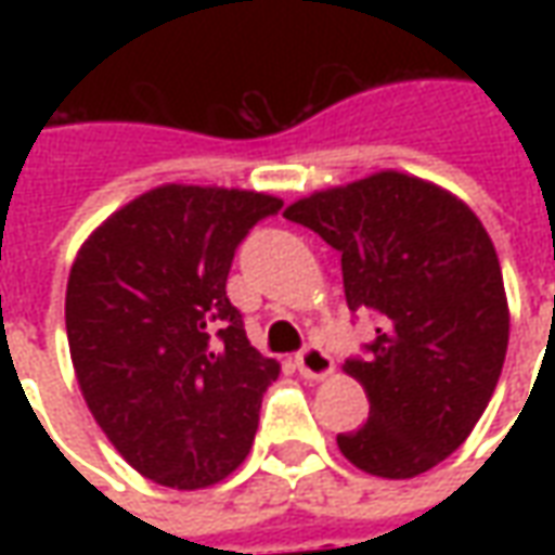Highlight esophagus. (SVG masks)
<instances>
[{
  "label": "esophagus",
  "instance_id": "34e87169",
  "mask_svg": "<svg viewBox=\"0 0 555 555\" xmlns=\"http://www.w3.org/2000/svg\"><path fill=\"white\" fill-rule=\"evenodd\" d=\"M297 369H300L302 377H309V380H324L333 374V357L326 353L324 348H318V345H309L306 350L297 353Z\"/></svg>",
  "mask_w": 555,
  "mask_h": 555
}]
</instances>
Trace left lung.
Segmentation results:
<instances>
[{"instance_id": "8db88e82", "label": "left lung", "mask_w": 555, "mask_h": 555, "mask_svg": "<svg viewBox=\"0 0 555 555\" xmlns=\"http://www.w3.org/2000/svg\"><path fill=\"white\" fill-rule=\"evenodd\" d=\"M285 217L338 249L350 312L377 314L369 360L345 362L369 422L338 449L369 476L428 473L476 428L508 350L490 234L457 195L396 169L297 198Z\"/></svg>"}]
</instances>
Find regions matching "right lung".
I'll use <instances>...</instances> for the list:
<instances>
[{
  "mask_svg": "<svg viewBox=\"0 0 555 555\" xmlns=\"http://www.w3.org/2000/svg\"><path fill=\"white\" fill-rule=\"evenodd\" d=\"M282 198L163 183L79 246L65 294L77 384L137 473L163 488L217 485L246 461L279 362L229 302L231 261Z\"/></svg>",
  "mask_w": 555,
  "mask_h": 555,
  "instance_id": "add662e5",
  "label": "right lung"
}]
</instances>
